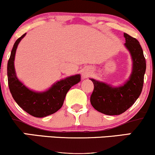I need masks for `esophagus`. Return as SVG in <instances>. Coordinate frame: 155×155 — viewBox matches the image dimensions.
<instances>
[{"label":"esophagus","mask_w":155,"mask_h":155,"mask_svg":"<svg viewBox=\"0 0 155 155\" xmlns=\"http://www.w3.org/2000/svg\"><path fill=\"white\" fill-rule=\"evenodd\" d=\"M90 74V71L89 70H84L82 72V76H83L84 78H87V77H89Z\"/></svg>","instance_id":"34e87169"}]
</instances>
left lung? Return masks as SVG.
I'll list each match as a JSON object with an SVG mask.
<instances>
[{"mask_svg":"<svg viewBox=\"0 0 155 155\" xmlns=\"http://www.w3.org/2000/svg\"><path fill=\"white\" fill-rule=\"evenodd\" d=\"M125 46L133 60L132 73L129 79L120 87H114L104 82L90 79L94 90L90 103L95 109L106 115H119L132 106L138 98L143 84L146 60L143 49L136 38L124 33Z\"/></svg>","mask_w":155,"mask_h":155,"instance_id":"obj_1","label":"left lung"}]
</instances>
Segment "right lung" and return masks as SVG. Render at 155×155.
Here are the masks:
<instances>
[{"instance_id": "1", "label": "right lung", "mask_w": 155, "mask_h": 155, "mask_svg": "<svg viewBox=\"0 0 155 155\" xmlns=\"http://www.w3.org/2000/svg\"><path fill=\"white\" fill-rule=\"evenodd\" d=\"M26 33L14 44L7 65L9 90L14 100L21 108L35 117H44L58 111L63 106L65 95L72 86L81 81L80 74L69 76L54 83L47 91L34 92L26 87L16 76L15 58L17 46Z\"/></svg>"}]
</instances>
